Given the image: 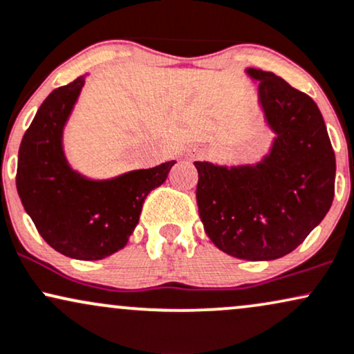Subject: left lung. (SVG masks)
<instances>
[{
	"label": "left lung",
	"instance_id": "8db88e82",
	"mask_svg": "<svg viewBox=\"0 0 354 354\" xmlns=\"http://www.w3.org/2000/svg\"><path fill=\"white\" fill-rule=\"evenodd\" d=\"M247 73L260 81L261 109L277 134L272 151L257 165L195 162V195L215 247L235 259L275 260L325 218L335 197L336 160L325 120L308 94L268 71Z\"/></svg>",
	"mask_w": 354,
	"mask_h": 354
}]
</instances>
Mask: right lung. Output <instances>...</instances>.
I'll list each match as a JSON object with an SVG mask.
<instances>
[{"label": "right lung", "mask_w": 354, "mask_h": 354, "mask_svg": "<svg viewBox=\"0 0 354 354\" xmlns=\"http://www.w3.org/2000/svg\"><path fill=\"white\" fill-rule=\"evenodd\" d=\"M84 76L54 89L24 132L16 189L44 242L77 260H101L126 247L142 203L162 185L176 160L132 170L111 180H89L69 167L62 129Z\"/></svg>", "instance_id": "1"}]
</instances>
